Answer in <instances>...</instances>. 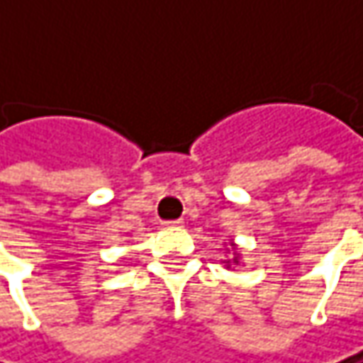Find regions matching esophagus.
Returning <instances> with one entry per match:
<instances>
[{"instance_id": "obj_1", "label": "esophagus", "mask_w": 363, "mask_h": 363, "mask_svg": "<svg viewBox=\"0 0 363 363\" xmlns=\"http://www.w3.org/2000/svg\"><path fill=\"white\" fill-rule=\"evenodd\" d=\"M163 225H165V227H184V220H182V219H177V220H165Z\"/></svg>"}]
</instances>
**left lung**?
Instances as JSON below:
<instances>
[{
	"mask_svg": "<svg viewBox=\"0 0 363 363\" xmlns=\"http://www.w3.org/2000/svg\"><path fill=\"white\" fill-rule=\"evenodd\" d=\"M231 246H233V244H231ZM238 260H240V256H238V254H233V260H227V267H229L231 262H238Z\"/></svg>",
	"mask_w": 363,
	"mask_h": 363,
	"instance_id": "8db88e82",
	"label": "left lung"
}]
</instances>
